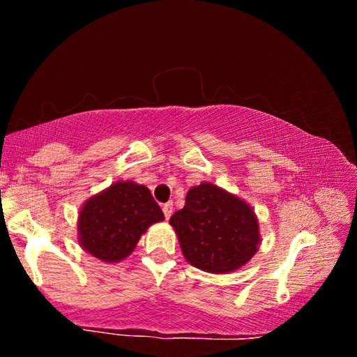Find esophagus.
<instances>
[{"label":"esophagus","instance_id":"obj_1","mask_svg":"<svg viewBox=\"0 0 357 357\" xmlns=\"http://www.w3.org/2000/svg\"><path fill=\"white\" fill-rule=\"evenodd\" d=\"M162 211H164L165 219H170L172 214H173V203H165L164 206H162Z\"/></svg>","mask_w":357,"mask_h":357}]
</instances>
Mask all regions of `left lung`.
Here are the masks:
<instances>
[{
	"label": "left lung",
	"instance_id": "obj_1",
	"mask_svg": "<svg viewBox=\"0 0 357 357\" xmlns=\"http://www.w3.org/2000/svg\"><path fill=\"white\" fill-rule=\"evenodd\" d=\"M184 258L211 274H228L250 261L261 244L259 223L249 203L222 187L202 183L187 192L172 215Z\"/></svg>",
	"mask_w": 357,
	"mask_h": 357
}]
</instances>
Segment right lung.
Here are the masks:
<instances>
[{
	"instance_id": "1",
	"label": "right lung",
	"mask_w": 357,
	"mask_h": 357,
	"mask_svg": "<svg viewBox=\"0 0 357 357\" xmlns=\"http://www.w3.org/2000/svg\"><path fill=\"white\" fill-rule=\"evenodd\" d=\"M164 213L148 187L134 181H118L83 203L78 213V244L105 263L128 258L153 223Z\"/></svg>"
}]
</instances>
